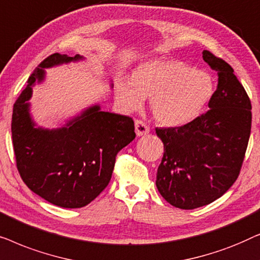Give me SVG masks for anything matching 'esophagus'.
Returning a JSON list of instances; mask_svg holds the SVG:
<instances>
[{"mask_svg":"<svg viewBox=\"0 0 260 260\" xmlns=\"http://www.w3.org/2000/svg\"><path fill=\"white\" fill-rule=\"evenodd\" d=\"M135 129H136V134L137 136H144V135L149 134V126L147 125V123H144L143 120L141 119H136L135 120Z\"/></svg>","mask_w":260,"mask_h":260,"instance_id":"obj_1","label":"esophagus"}]
</instances>
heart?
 I'll return each mask as SVG.
<instances>
[{
  "instance_id": "obj_1",
  "label": "heart",
  "mask_w": 260,
  "mask_h": 260,
  "mask_svg": "<svg viewBox=\"0 0 260 260\" xmlns=\"http://www.w3.org/2000/svg\"><path fill=\"white\" fill-rule=\"evenodd\" d=\"M213 93L214 83L207 72L176 59L142 63L131 80L117 84V97L124 108L135 111L149 97L154 118L167 126L183 125L197 118Z\"/></svg>"
}]
</instances>
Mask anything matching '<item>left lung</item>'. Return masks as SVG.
Masks as SVG:
<instances>
[{
    "label": "left lung",
    "mask_w": 260,
    "mask_h": 260,
    "mask_svg": "<svg viewBox=\"0 0 260 260\" xmlns=\"http://www.w3.org/2000/svg\"><path fill=\"white\" fill-rule=\"evenodd\" d=\"M202 56L219 77L209 110L182 126L156 127L165 147L156 186L181 209L211 204L232 187L251 134V101L234 70L212 52Z\"/></svg>",
    "instance_id": "8db88e82"
}]
</instances>
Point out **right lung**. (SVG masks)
<instances>
[{
  "instance_id": "obj_1",
  "label": "right lung",
  "mask_w": 260,
  "mask_h": 260,
  "mask_svg": "<svg viewBox=\"0 0 260 260\" xmlns=\"http://www.w3.org/2000/svg\"><path fill=\"white\" fill-rule=\"evenodd\" d=\"M81 59L80 55H49L28 78L27 87L14 104L13 148L21 179L31 191L53 205L80 208L93 201L111 180L116 156L136 137L131 117L86 110L67 127H34L28 103L31 85L42 80L45 67Z\"/></svg>"
}]
</instances>
